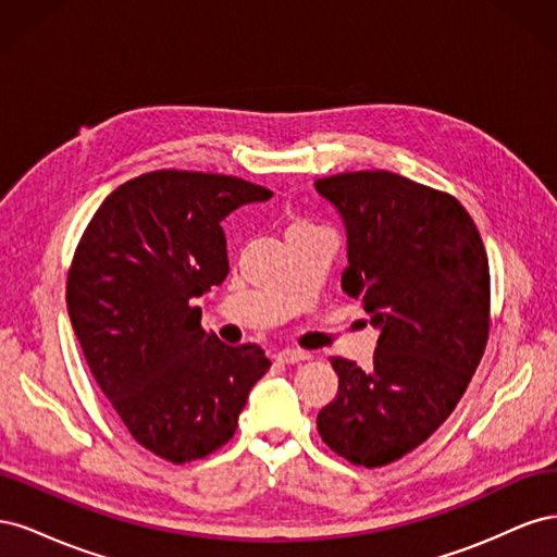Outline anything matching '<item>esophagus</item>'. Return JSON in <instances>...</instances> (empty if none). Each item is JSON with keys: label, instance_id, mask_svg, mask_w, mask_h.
<instances>
[{"label": "esophagus", "instance_id": "obj_1", "mask_svg": "<svg viewBox=\"0 0 557 557\" xmlns=\"http://www.w3.org/2000/svg\"><path fill=\"white\" fill-rule=\"evenodd\" d=\"M276 362L278 364H297V362H305L309 360V356L305 350H297V348H283L276 352Z\"/></svg>", "mask_w": 557, "mask_h": 557}]
</instances>
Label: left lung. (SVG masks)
<instances>
[{
  "label": "left lung",
  "instance_id": "8db88e82",
  "mask_svg": "<svg viewBox=\"0 0 557 557\" xmlns=\"http://www.w3.org/2000/svg\"><path fill=\"white\" fill-rule=\"evenodd\" d=\"M342 213V288L381 330L374 364L330 358L339 393L318 413L323 442L352 465L411 453L458 407L491 332V269L481 234L448 193L393 172L315 181Z\"/></svg>",
  "mask_w": 557,
  "mask_h": 557
}]
</instances>
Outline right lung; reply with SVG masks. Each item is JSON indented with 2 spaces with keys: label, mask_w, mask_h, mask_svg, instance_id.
<instances>
[{
  "label": "right lung",
  "mask_w": 557,
  "mask_h": 557,
  "mask_svg": "<svg viewBox=\"0 0 557 557\" xmlns=\"http://www.w3.org/2000/svg\"><path fill=\"white\" fill-rule=\"evenodd\" d=\"M272 195L237 176L148 172L102 201L74 250L66 309L83 356L134 442L166 462L225 446L272 367L193 307L230 272L223 218Z\"/></svg>",
  "instance_id": "1"
}]
</instances>
